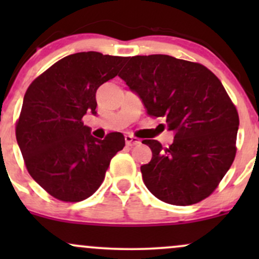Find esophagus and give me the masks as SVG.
Masks as SVG:
<instances>
[{
  "label": "esophagus",
  "instance_id": "esophagus-1",
  "mask_svg": "<svg viewBox=\"0 0 259 259\" xmlns=\"http://www.w3.org/2000/svg\"><path fill=\"white\" fill-rule=\"evenodd\" d=\"M125 144L127 145V146H134V145L140 144V141H139V139L134 138V136H132V135H125Z\"/></svg>",
  "mask_w": 259,
  "mask_h": 259
}]
</instances>
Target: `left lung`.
<instances>
[{
	"mask_svg": "<svg viewBox=\"0 0 259 259\" xmlns=\"http://www.w3.org/2000/svg\"><path fill=\"white\" fill-rule=\"evenodd\" d=\"M148 115L165 119L174 141L144 140L152 159L141 165L151 194L189 206L208 197L233 164L239 114L217 76L202 64L167 55L135 56L119 74Z\"/></svg>",
	"mask_w": 259,
	"mask_h": 259,
	"instance_id": "left-lung-1",
	"label": "left lung"
}]
</instances>
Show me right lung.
Masks as SVG:
<instances>
[{
    "label": "right lung",
    "instance_id": "right-lung-1",
    "mask_svg": "<svg viewBox=\"0 0 259 259\" xmlns=\"http://www.w3.org/2000/svg\"><path fill=\"white\" fill-rule=\"evenodd\" d=\"M125 57L79 52L62 58L29 86L16 127L18 146L32 179L57 200L79 202L101 186L121 133L91 135L82 117L96 115V91L118 75Z\"/></svg>",
    "mask_w": 259,
    "mask_h": 259
}]
</instances>
